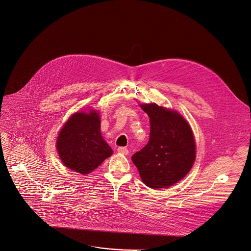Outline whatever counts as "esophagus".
<instances>
[{
	"mask_svg": "<svg viewBox=\"0 0 251 251\" xmlns=\"http://www.w3.org/2000/svg\"><path fill=\"white\" fill-rule=\"evenodd\" d=\"M117 152H118V153H121V154H124V155H127V154L129 153V151H128L126 148L120 147V148L117 149Z\"/></svg>",
	"mask_w": 251,
	"mask_h": 251,
	"instance_id": "esophagus-1",
	"label": "esophagus"
}]
</instances>
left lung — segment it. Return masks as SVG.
Listing matches in <instances>:
<instances>
[{"label":"left lung","instance_id":"obj_1","mask_svg":"<svg viewBox=\"0 0 251 251\" xmlns=\"http://www.w3.org/2000/svg\"><path fill=\"white\" fill-rule=\"evenodd\" d=\"M150 116L148 145L132 156L144 183L153 189L167 188L182 179L196 159L193 132L184 117L156 103L140 104Z\"/></svg>","mask_w":251,"mask_h":251}]
</instances>
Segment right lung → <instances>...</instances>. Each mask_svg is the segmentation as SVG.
Wrapping results in <instances>:
<instances>
[{"instance_id": "1", "label": "right lung", "mask_w": 251, "mask_h": 251, "mask_svg": "<svg viewBox=\"0 0 251 251\" xmlns=\"http://www.w3.org/2000/svg\"><path fill=\"white\" fill-rule=\"evenodd\" d=\"M56 149L63 164L70 170L87 175L112 154L100 134L99 112H75L61 129Z\"/></svg>"}]
</instances>
